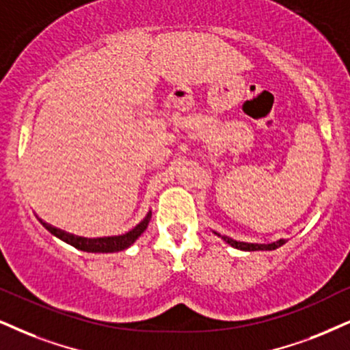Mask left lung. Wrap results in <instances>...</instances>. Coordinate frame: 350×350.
<instances>
[{
	"instance_id": "left-lung-1",
	"label": "left lung",
	"mask_w": 350,
	"mask_h": 350,
	"mask_svg": "<svg viewBox=\"0 0 350 350\" xmlns=\"http://www.w3.org/2000/svg\"><path fill=\"white\" fill-rule=\"evenodd\" d=\"M214 234L217 237H222L221 234H217V232H214ZM222 239L226 240L227 243L230 245V247H234L237 250H243V252H258V250L265 252V250H275V248L282 247V245L286 243V240H284V239H280L278 241H273V243H267V245H265V243H247V241H237L234 239H228V237H222Z\"/></svg>"
}]
</instances>
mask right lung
<instances>
[{
	"instance_id": "obj_1",
	"label": "right lung",
	"mask_w": 350,
	"mask_h": 350,
	"mask_svg": "<svg viewBox=\"0 0 350 350\" xmlns=\"http://www.w3.org/2000/svg\"><path fill=\"white\" fill-rule=\"evenodd\" d=\"M150 215H152V213L149 211L148 215H146V217L142 219V221L137 224L135 228H131V230L126 232V234L115 235V237H100V239H85V237H77V235L68 234V232H64V230H59V228H56L53 226H50V224L43 222L42 219H38V221H40L42 226L45 227L50 234H53L55 237H58L59 240L70 243L71 247L81 250V252L115 253V252H122V250H126L128 247H131V245L135 243V241L137 240V237H141L142 232L148 228Z\"/></svg>"
}]
</instances>
